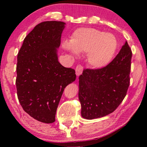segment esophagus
<instances>
[{
    "label": "esophagus",
    "mask_w": 147,
    "mask_h": 147,
    "mask_svg": "<svg viewBox=\"0 0 147 147\" xmlns=\"http://www.w3.org/2000/svg\"><path fill=\"white\" fill-rule=\"evenodd\" d=\"M82 71H83V66L81 65H77V67H76V76H79L82 74Z\"/></svg>",
    "instance_id": "esophagus-1"
}]
</instances>
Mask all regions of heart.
Here are the masks:
<instances>
[{
	"label": "heart",
	"instance_id": "b5f03b06",
	"mask_svg": "<svg viewBox=\"0 0 147 147\" xmlns=\"http://www.w3.org/2000/svg\"><path fill=\"white\" fill-rule=\"evenodd\" d=\"M63 47L74 55L88 53V62L95 68L105 67L112 61L118 47L115 36L94 28H81L74 32L71 41H65Z\"/></svg>",
	"mask_w": 147,
	"mask_h": 147
}]
</instances>
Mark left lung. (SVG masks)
<instances>
[{
  "mask_svg": "<svg viewBox=\"0 0 147 147\" xmlns=\"http://www.w3.org/2000/svg\"><path fill=\"white\" fill-rule=\"evenodd\" d=\"M132 51L127 41L106 67L84 69L79 77L78 98L84 118L92 120L113 112L124 100L130 84Z\"/></svg>",
  "mask_w": 147,
  "mask_h": 147,
  "instance_id": "obj_1",
  "label": "left lung"
}]
</instances>
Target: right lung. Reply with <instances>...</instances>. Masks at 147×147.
<instances>
[{
  "label": "right lung",
  "mask_w": 147,
  "mask_h": 147,
  "mask_svg": "<svg viewBox=\"0 0 147 147\" xmlns=\"http://www.w3.org/2000/svg\"><path fill=\"white\" fill-rule=\"evenodd\" d=\"M65 23L44 21L26 36L17 55V96L34 119L52 123L62 94L76 80L75 70L58 61L57 49Z\"/></svg>",
  "instance_id": "right-lung-1"
}]
</instances>
